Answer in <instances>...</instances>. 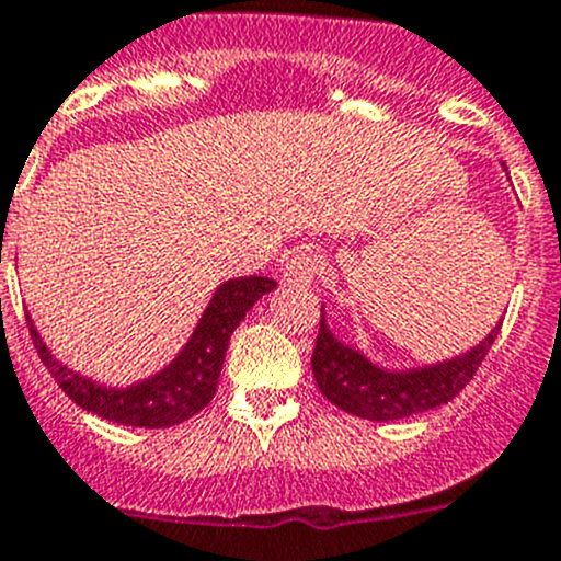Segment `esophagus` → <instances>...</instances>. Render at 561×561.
Instances as JSON below:
<instances>
[{"mask_svg": "<svg viewBox=\"0 0 561 561\" xmlns=\"http://www.w3.org/2000/svg\"><path fill=\"white\" fill-rule=\"evenodd\" d=\"M319 273V256L310 248H299L283 264V280L291 286H308L310 280Z\"/></svg>", "mask_w": 561, "mask_h": 561, "instance_id": "obj_1", "label": "esophagus"}]
</instances>
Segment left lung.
Instances as JSON below:
<instances>
[{
	"label": "left lung",
	"instance_id": "8db88e82",
	"mask_svg": "<svg viewBox=\"0 0 561 561\" xmlns=\"http://www.w3.org/2000/svg\"><path fill=\"white\" fill-rule=\"evenodd\" d=\"M499 330H502V321L477 346L458 357L445 359V363L387 370L370 363L363 352L352 348L348 343L337 341L327 327L324 310H321L319 337H316L310 365H313L316 385L327 401L354 417L390 423V420L412 417V414L428 412V409L453 401L477 374L488 348L496 341Z\"/></svg>",
	"mask_w": 561,
	"mask_h": 561
}]
</instances>
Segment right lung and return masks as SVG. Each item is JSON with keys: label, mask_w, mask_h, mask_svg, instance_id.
I'll use <instances>...</instances> for the list:
<instances>
[{"label": "right lung", "mask_w": 561, "mask_h": 561, "mask_svg": "<svg viewBox=\"0 0 561 561\" xmlns=\"http://www.w3.org/2000/svg\"><path fill=\"white\" fill-rule=\"evenodd\" d=\"M275 286L278 283L262 275L220 283L182 352L163 370L130 387H105L92 376H81L79 370L68 368L43 343L30 316H26V324H30L43 365L76 407L108 423L133 425V428H171L191 420L213 401L231 335L248 310Z\"/></svg>", "instance_id": "1"}]
</instances>
